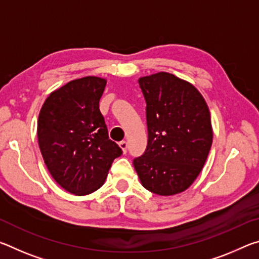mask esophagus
<instances>
[{
  "instance_id": "1",
  "label": "esophagus",
  "mask_w": 259,
  "mask_h": 259,
  "mask_svg": "<svg viewBox=\"0 0 259 259\" xmlns=\"http://www.w3.org/2000/svg\"><path fill=\"white\" fill-rule=\"evenodd\" d=\"M119 146H120V148L122 150V152L124 153H126V150H128V143L125 142V140H122V142H120L119 143Z\"/></svg>"
}]
</instances>
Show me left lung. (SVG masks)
I'll list each match as a JSON object with an SVG mask.
<instances>
[{"instance_id": "obj_1", "label": "left lung", "mask_w": 259, "mask_h": 259, "mask_svg": "<svg viewBox=\"0 0 259 259\" xmlns=\"http://www.w3.org/2000/svg\"><path fill=\"white\" fill-rule=\"evenodd\" d=\"M146 100L147 147L134 160L142 185L157 195L186 191L202 170L212 144L208 105L200 91L174 74L139 80Z\"/></svg>"}]
</instances>
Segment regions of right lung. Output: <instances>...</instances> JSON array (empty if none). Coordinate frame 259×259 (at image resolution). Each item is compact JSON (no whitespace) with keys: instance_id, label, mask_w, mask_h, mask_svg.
Masks as SVG:
<instances>
[{"instance_id":"obj_1","label":"right lung","mask_w":259,"mask_h":259,"mask_svg":"<svg viewBox=\"0 0 259 259\" xmlns=\"http://www.w3.org/2000/svg\"><path fill=\"white\" fill-rule=\"evenodd\" d=\"M106 82L98 76L69 81L52 91L38 114L43 160L57 184L72 194L102 187L114 159L122 154L99 111Z\"/></svg>"}]
</instances>
